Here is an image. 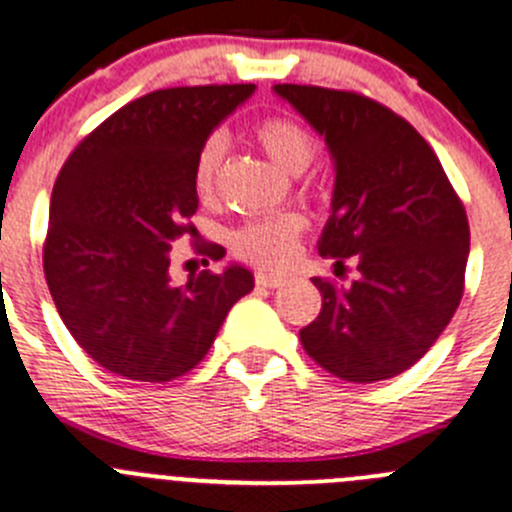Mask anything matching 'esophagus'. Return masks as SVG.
Listing matches in <instances>:
<instances>
[{
    "instance_id": "1",
    "label": "esophagus",
    "mask_w": 512,
    "mask_h": 512,
    "mask_svg": "<svg viewBox=\"0 0 512 512\" xmlns=\"http://www.w3.org/2000/svg\"><path fill=\"white\" fill-rule=\"evenodd\" d=\"M284 281L286 279L281 274H269V271H259V274H256V284L264 286V289H276V286H281Z\"/></svg>"
}]
</instances>
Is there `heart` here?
Masks as SVG:
<instances>
[{
	"mask_svg": "<svg viewBox=\"0 0 512 512\" xmlns=\"http://www.w3.org/2000/svg\"><path fill=\"white\" fill-rule=\"evenodd\" d=\"M256 140L266 150L271 160L284 173L299 175L311 165L316 155V143L299 123L289 118H269L256 128ZM226 158V140L221 135H211L193 163V186L201 198H208L216 188ZM304 221L299 216L259 218L231 233V248L241 259L261 266H284L294 256L296 238H299Z\"/></svg>",
	"mask_w": 512,
	"mask_h": 512,
	"instance_id": "heart-1",
	"label": "heart"
}]
</instances>
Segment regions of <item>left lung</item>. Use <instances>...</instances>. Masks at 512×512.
<instances>
[{"label": "left lung", "mask_w": 512, "mask_h": 512, "mask_svg": "<svg viewBox=\"0 0 512 512\" xmlns=\"http://www.w3.org/2000/svg\"><path fill=\"white\" fill-rule=\"evenodd\" d=\"M324 138L334 163L321 256L357 259L349 286L314 279L321 311L299 332L306 354L347 382L410 369L460 306L470 226L427 140L389 107L311 85H274Z\"/></svg>", "instance_id": "1"}]
</instances>
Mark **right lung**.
Instances as JSON below:
<instances>
[{"mask_svg": "<svg viewBox=\"0 0 512 512\" xmlns=\"http://www.w3.org/2000/svg\"><path fill=\"white\" fill-rule=\"evenodd\" d=\"M256 85L170 87L138 97L67 158L50 201L45 276L75 342L107 372L170 382L208 354L253 274L170 281V243L198 208L193 163ZM226 253V251H223ZM213 248V256L223 259Z\"/></svg>", "mask_w": 512, "mask_h": 512, "instance_id": "add662e5", "label": "right lung"}]
</instances>
